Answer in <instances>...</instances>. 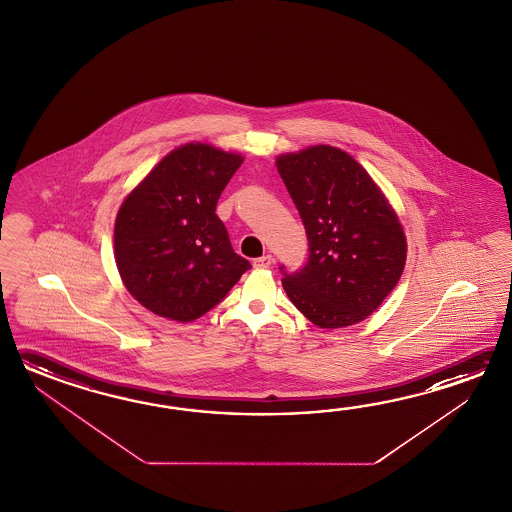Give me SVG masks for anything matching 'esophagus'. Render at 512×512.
I'll list each match as a JSON object with an SVG mask.
<instances>
[{"instance_id": "1", "label": "esophagus", "mask_w": 512, "mask_h": 512, "mask_svg": "<svg viewBox=\"0 0 512 512\" xmlns=\"http://www.w3.org/2000/svg\"><path fill=\"white\" fill-rule=\"evenodd\" d=\"M272 263H274V258H272L271 254H265V256H261V258H256L254 260V269H269Z\"/></svg>"}]
</instances>
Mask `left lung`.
Masks as SVG:
<instances>
[{"mask_svg":"<svg viewBox=\"0 0 512 512\" xmlns=\"http://www.w3.org/2000/svg\"><path fill=\"white\" fill-rule=\"evenodd\" d=\"M304 221L309 260L283 289L322 329L366 320L401 280L406 236L395 208L348 152L315 144L276 157Z\"/></svg>","mask_w":512,"mask_h":512,"instance_id":"8db88e82","label":"left lung"}]
</instances>
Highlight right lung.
Wrapping results in <instances>:
<instances>
[{"instance_id":"add662e5","label":"right lung","mask_w":512,"mask_h":512,"mask_svg":"<svg viewBox=\"0 0 512 512\" xmlns=\"http://www.w3.org/2000/svg\"><path fill=\"white\" fill-rule=\"evenodd\" d=\"M241 163V153L186 142L124 197L115 219V263L128 293L148 311L194 322L251 269L232 251L216 214Z\"/></svg>"}]
</instances>
